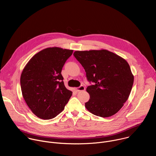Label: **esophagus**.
<instances>
[{"instance_id": "1", "label": "esophagus", "mask_w": 156, "mask_h": 156, "mask_svg": "<svg viewBox=\"0 0 156 156\" xmlns=\"http://www.w3.org/2000/svg\"><path fill=\"white\" fill-rule=\"evenodd\" d=\"M76 90L77 91H84V90H85V87H84V86L81 85V86H80V87H76Z\"/></svg>"}]
</instances>
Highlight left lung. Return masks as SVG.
<instances>
[{
	"mask_svg": "<svg viewBox=\"0 0 156 156\" xmlns=\"http://www.w3.org/2000/svg\"><path fill=\"white\" fill-rule=\"evenodd\" d=\"M86 73L90 94L85 107L93 114L108 117L117 113L126 102L134 81L125 59L105 49L75 51L73 54Z\"/></svg>",
	"mask_w": 156,
	"mask_h": 156,
	"instance_id": "8db88e82",
	"label": "left lung"
}]
</instances>
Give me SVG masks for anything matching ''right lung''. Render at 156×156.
Returning <instances> with one entry per match:
<instances>
[{
	"label": "right lung",
	"instance_id": "right-lung-1",
	"mask_svg": "<svg viewBox=\"0 0 156 156\" xmlns=\"http://www.w3.org/2000/svg\"><path fill=\"white\" fill-rule=\"evenodd\" d=\"M73 51L54 47L36 54L22 71L20 84L23 97L37 117L49 120L65 108L72 92L64 85L62 69Z\"/></svg>",
	"mask_w": 156,
	"mask_h": 156
}]
</instances>
